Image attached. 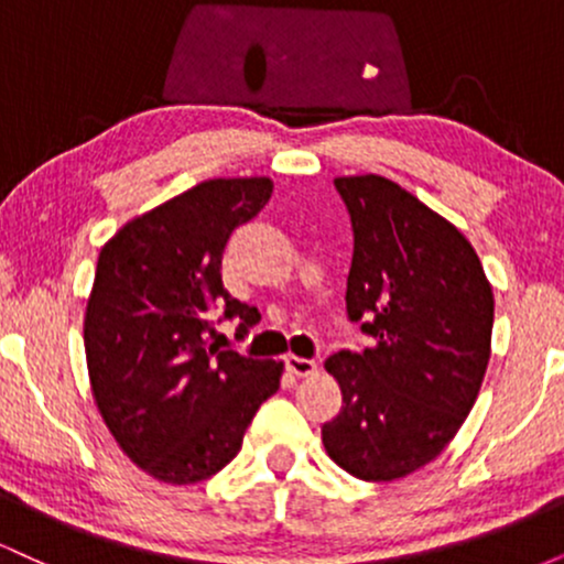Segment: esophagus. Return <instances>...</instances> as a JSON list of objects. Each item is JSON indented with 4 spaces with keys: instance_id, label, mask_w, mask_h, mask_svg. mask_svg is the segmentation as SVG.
Segmentation results:
<instances>
[{
    "instance_id": "1",
    "label": "esophagus",
    "mask_w": 564,
    "mask_h": 564,
    "mask_svg": "<svg viewBox=\"0 0 564 564\" xmlns=\"http://www.w3.org/2000/svg\"><path fill=\"white\" fill-rule=\"evenodd\" d=\"M286 371L294 373V377H300V379H307V377H315V373H318V364H315V360L296 358V355H289V358H286Z\"/></svg>"
}]
</instances>
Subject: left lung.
<instances>
[{"instance_id": "left-lung-1", "label": "left lung", "mask_w": 564, "mask_h": 564, "mask_svg": "<svg viewBox=\"0 0 564 564\" xmlns=\"http://www.w3.org/2000/svg\"><path fill=\"white\" fill-rule=\"evenodd\" d=\"M334 185L352 223L347 318L373 341L326 360L341 411L323 424V445L352 477L387 482L437 458L469 416L494 291L467 238L398 183L364 174Z\"/></svg>"}]
</instances>
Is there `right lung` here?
I'll return each mask as SVG.
<instances>
[{"instance_id": "obj_1", "label": "right lung", "mask_w": 564, "mask_h": 564, "mask_svg": "<svg viewBox=\"0 0 564 564\" xmlns=\"http://www.w3.org/2000/svg\"><path fill=\"white\" fill-rule=\"evenodd\" d=\"M273 193L268 177L206 180L127 223L97 257L84 318L95 403L121 451L161 482L217 475L241 451L243 432L281 387L283 364L209 345L212 315L257 310L223 286L232 230Z\"/></svg>"}]
</instances>
